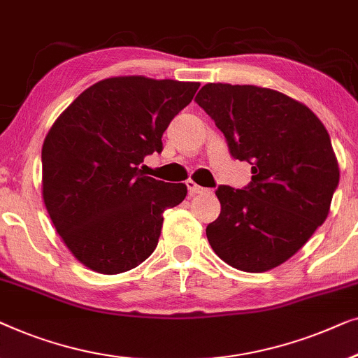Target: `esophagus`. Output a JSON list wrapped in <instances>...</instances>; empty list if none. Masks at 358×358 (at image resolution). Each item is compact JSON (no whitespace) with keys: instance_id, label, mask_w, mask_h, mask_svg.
<instances>
[{"instance_id":"1","label":"esophagus","mask_w":358,"mask_h":358,"mask_svg":"<svg viewBox=\"0 0 358 358\" xmlns=\"http://www.w3.org/2000/svg\"><path fill=\"white\" fill-rule=\"evenodd\" d=\"M186 186H188L189 194H203V193H206V191H208V188H203V186H199L198 183H194L193 180L186 181Z\"/></svg>"}]
</instances>
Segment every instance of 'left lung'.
I'll return each instance as SVG.
<instances>
[{"instance_id":"8db88e82","label":"left lung","mask_w":358,"mask_h":358,"mask_svg":"<svg viewBox=\"0 0 358 358\" xmlns=\"http://www.w3.org/2000/svg\"><path fill=\"white\" fill-rule=\"evenodd\" d=\"M194 102L253 173L245 189L215 191L220 214L206 229L214 253L245 273L278 268L329 214L339 164L328 131L306 105L258 85L210 83Z\"/></svg>"}]
</instances>
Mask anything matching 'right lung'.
Instances as JSON below:
<instances>
[{"label":"right lung","mask_w":358,"mask_h":358,"mask_svg":"<svg viewBox=\"0 0 358 358\" xmlns=\"http://www.w3.org/2000/svg\"><path fill=\"white\" fill-rule=\"evenodd\" d=\"M199 83L117 76L85 89L57 118L42 148V196L74 258L120 274L159 243L164 210L185 199V183L145 177L141 162L162 150V134Z\"/></svg>","instance_id":"add662e5"}]
</instances>
